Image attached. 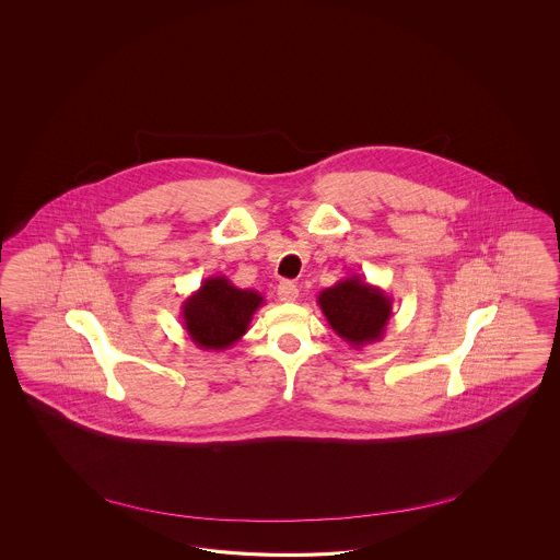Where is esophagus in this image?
<instances>
[{"instance_id":"esophagus-1","label":"esophagus","mask_w":560,"mask_h":560,"mask_svg":"<svg viewBox=\"0 0 560 560\" xmlns=\"http://www.w3.org/2000/svg\"><path fill=\"white\" fill-rule=\"evenodd\" d=\"M277 293H279V300L281 302H295L298 298H300V289L295 283H291V281H283V283H279V288H277Z\"/></svg>"}]
</instances>
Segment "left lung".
<instances>
[{
    "instance_id": "1",
    "label": "left lung",
    "mask_w": 560,
    "mask_h": 560,
    "mask_svg": "<svg viewBox=\"0 0 560 560\" xmlns=\"http://www.w3.org/2000/svg\"><path fill=\"white\" fill-rule=\"evenodd\" d=\"M326 323L353 349L384 339L392 316V298L359 275L347 277L318 295Z\"/></svg>"
}]
</instances>
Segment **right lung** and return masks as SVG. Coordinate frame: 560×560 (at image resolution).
<instances>
[{
	"label": "right lung",
	"instance_id": "1",
	"mask_svg": "<svg viewBox=\"0 0 560 560\" xmlns=\"http://www.w3.org/2000/svg\"><path fill=\"white\" fill-rule=\"evenodd\" d=\"M265 298L240 289L225 277H209L183 302V324L190 340L205 351H223L242 339Z\"/></svg>",
	"mask_w": 560,
	"mask_h": 560
}]
</instances>
